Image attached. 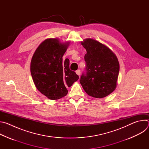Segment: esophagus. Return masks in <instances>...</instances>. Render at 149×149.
Wrapping results in <instances>:
<instances>
[{
  "mask_svg": "<svg viewBox=\"0 0 149 149\" xmlns=\"http://www.w3.org/2000/svg\"><path fill=\"white\" fill-rule=\"evenodd\" d=\"M76 74H77L78 75H80V74H81V71H80V70H77V71H76Z\"/></svg>",
  "mask_w": 149,
  "mask_h": 149,
  "instance_id": "obj_1",
  "label": "esophagus"
}]
</instances>
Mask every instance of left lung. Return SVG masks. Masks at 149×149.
<instances>
[{
    "mask_svg": "<svg viewBox=\"0 0 149 149\" xmlns=\"http://www.w3.org/2000/svg\"><path fill=\"white\" fill-rule=\"evenodd\" d=\"M86 49L84 56L86 68L79 82L90 96L101 98L116 88L120 65L117 56L106 46L93 39L81 42Z\"/></svg>",
    "mask_w": 149,
    "mask_h": 149,
    "instance_id": "8db88e82",
    "label": "left lung"
}]
</instances>
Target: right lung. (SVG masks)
I'll return each mask as SVG.
<instances>
[{
  "label": "right lung",
  "mask_w": 149,
  "mask_h": 149,
  "mask_svg": "<svg viewBox=\"0 0 149 149\" xmlns=\"http://www.w3.org/2000/svg\"><path fill=\"white\" fill-rule=\"evenodd\" d=\"M69 44V43H68ZM68 44L57 39H48L39 45L31 63V72L36 88L50 100H58L68 93L79 76L70 69L68 58L62 62Z\"/></svg>",
  "instance_id": "1"
}]
</instances>
